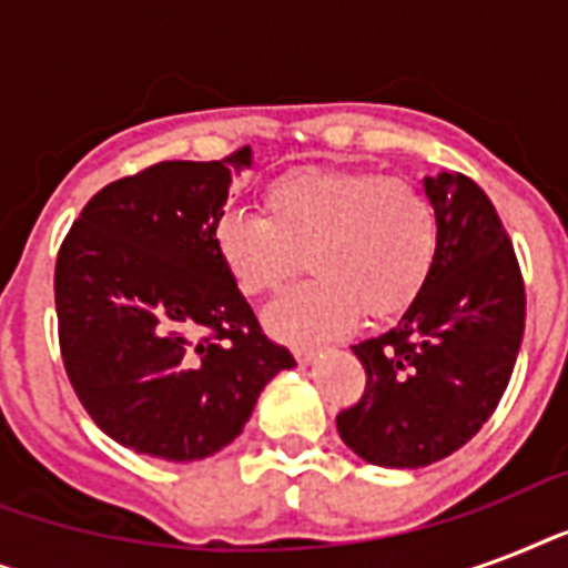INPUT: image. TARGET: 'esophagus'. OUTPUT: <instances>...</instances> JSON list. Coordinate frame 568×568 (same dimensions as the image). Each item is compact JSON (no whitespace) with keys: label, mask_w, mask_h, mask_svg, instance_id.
Listing matches in <instances>:
<instances>
[{"label":"esophagus","mask_w":568,"mask_h":568,"mask_svg":"<svg viewBox=\"0 0 568 568\" xmlns=\"http://www.w3.org/2000/svg\"><path fill=\"white\" fill-rule=\"evenodd\" d=\"M294 356H297V363L301 365H315L321 354L315 351V347H301V351H294Z\"/></svg>","instance_id":"1"}]
</instances>
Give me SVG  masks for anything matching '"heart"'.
Here are the masks:
<instances>
[{
	"instance_id": "1",
	"label": "heart",
	"mask_w": 568,
	"mask_h": 568,
	"mask_svg": "<svg viewBox=\"0 0 568 568\" xmlns=\"http://www.w3.org/2000/svg\"><path fill=\"white\" fill-rule=\"evenodd\" d=\"M439 223L430 196L406 176L303 171L265 191V217L223 212L214 247L247 297L283 288L303 262L312 280L267 310V329L288 342L345 333L359 312L395 318L430 276Z\"/></svg>"
}]
</instances>
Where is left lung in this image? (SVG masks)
Wrapping results in <instances>:
<instances>
[{
  "instance_id": "1",
  "label": "left lung",
  "mask_w": 568,
  "mask_h": 568,
  "mask_svg": "<svg viewBox=\"0 0 568 568\" xmlns=\"http://www.w3.org/2000/svg\"><path fill=\"white\" fill-rule=\"evenodd\" d=\"M439 223L430 276L374 338L354 345L363 400L338 413L345 445L383 468H424L475 436L510 383L525 283L501 217L463 173L424 176Z\"/></svg>"
}]
</instances>
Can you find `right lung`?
I'll use <instances>...</instances> for the list:
<instances>
[{"label": "right lung", "mask_w": 568, "mask_h": 568, "mask_svg": "<svg viewBox=\"0 0 568 568\" xmlns=\"http://www.w3.org/2000/svg\"><path fill=\"white\" fill-rule=\"evenodd\" d=\"M250 146L162 162L105 185L55 262L67 377L102 433L194 463L241 436L262 388L294 368L226 274L214 226Z\"/></svg>", "instance_id": "obj_1"}]
</instances>
